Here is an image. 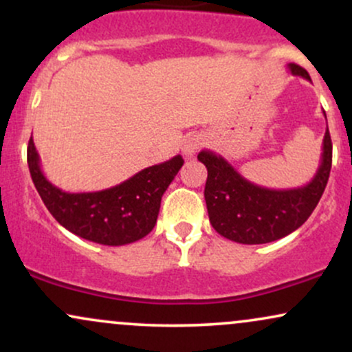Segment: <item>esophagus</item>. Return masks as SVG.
Returning <instances> with one entry per match:
<instances>
[{
  "instance_id": "obj_1",
  "label": "esophagus",
  "mask_w": 352,
  "mask_h": 352,
  "mask_svg": "<svg viewBox=\"0 0 352 352\" xmlns=\"http://www.w3.org/2000/svg\"><path fill=\"white\" fill-rule=\"evenodd\" d=\"M204 145V140H201V137L199 135H188L187 139L184 140V144H182V152H184V155L187 157V159H192L193 155H195L197 151Z\"/></svg>"
}]
</instances>
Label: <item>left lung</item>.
<instances>
[{
  "instance_id": "left-lung-1",
  "label": "left lung",
  "mask_w": 352,
  "mask_h": 352,
  "mask_svg": "<svg viewBox=\"0 0 352 352\" xmlns=\"http://www.w3.org/2000/svg\"><path fill=\"white\" fill-rule=\"evenodd\" d=\"M288 67L292 74L311 80L306 69L298 64H288ZM199 160L208 172L205 201L212 227L236 243L261 245L289 235L308 220L328 184L333 144L326 129L316 175L305 187L289 190L254 185L215 152L201 151Z\"/></svg>"
}]
</instances>
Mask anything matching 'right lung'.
Masks as SVG:
<instances>
[{"label":"right lung","instance_id":"obj_1","mask_svg":"<svg viewBox=\"0 0 352 352\" xmlns=\"http://www.w3.org/2000/svg\"><path fill=\"white\" fill-rule=\"evenodd\" d=\"M184 165L182 155L144 168L116 187L99 192L69 193L44 177L33 139L28 144V167L39 197L64 228L94 243H134L152 232L160 200Z\"/></svg>","mask_w":352,"mask_h":352}]
</instances>
